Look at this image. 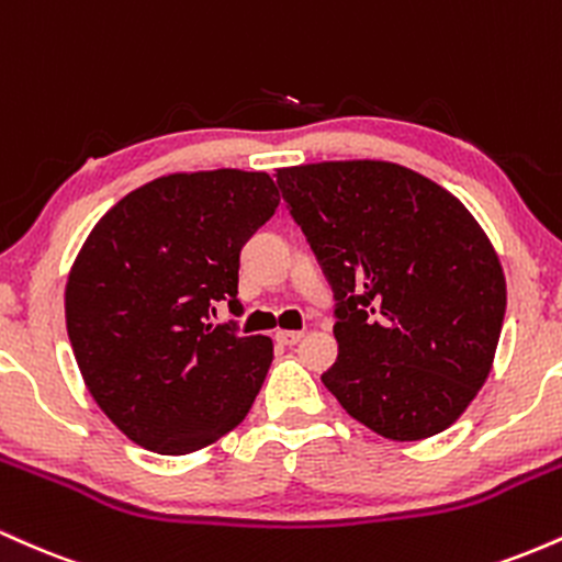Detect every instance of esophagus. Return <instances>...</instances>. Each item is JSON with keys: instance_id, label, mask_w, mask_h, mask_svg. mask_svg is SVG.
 Masks as SVG:
<instances>
[{"instance_id": "34e87169", "label": "esophagus", "mask_w": 562, "mask_h": 562, "mask_svg": "<svg viewBox=\"0 0 562 562\" xmlns=\"http://www.w3.org/2000/svg\"><path fill=\"white\" fill-rule=\"evenodd\" d=\"M301 338H303L301 330H280V333L274 335V340H277V344H280V346H295Z\"/></svg>"}]
</instances>
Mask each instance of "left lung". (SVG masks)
Listing matches in <instances>:
<instances>
[{
  "label": "left lung",
  "mask_w": 562,
  "mask_h": 562,
  "mask_svg": "<svg viewBox=\"0 0 562 562\" xmlns=\"http://www.w3.org/2000/svg\"><path fill=\"white\" fill-rule=\"evenodd\" d=\"M274 177L333 288L338 359L325 389L393 441L447 430L486 383L505 322V274L479 222L385 160Z\"/></svg>",
  "instance_id": "obj_1"
}]
</instances>
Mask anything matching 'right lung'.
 Wrapping results in <instances>:
<instances>
[{"mask_svg":"<svg viewBox=\"0 0 562 562\" xmlns=\"http://www.w3.org/2000/svg\"><path fill=\"white\" fill-rule=\"evenodd\" d=\"M263 171L169 173L97 222L70 269L66 325L100 409L139 447L190 454L243 423L272 340L214 325L240 317V250L274 216Z\"/></svg>","mask_w":562,"mask_h":562,"instance_id":"obj_1","label":"right lung"}]
</instances>
